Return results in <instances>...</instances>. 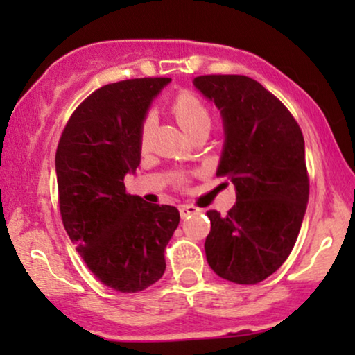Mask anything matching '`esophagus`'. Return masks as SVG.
Segmentation results:
<instances>
[{
    "instance_id": "1",
    "label": "esophagus",
    "mask_w": 355,
    "mask_h": 355,
    "mask_svg": "<svg viewBox=\"0 0 355 355\" xmlns=\"http://www.w3.org/2000/svg\"><path fill=\"white\" fill-rule=\"evenodd\" d=\"M198 211V208L196 205H192V203H182V205H179V213H181V216H187V215H192V213Z\"/></svg>"
}]
</instances>
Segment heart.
Segmentation results:
<instances>
[{
	"label": "heart",
	"mask_w": 355,
	"mask_h": 355,
	"mask_svg": "<svg viewBox=\"0 0 355 355\" xmlns=\"http://www.w3.org/2000/svg\"><path fill=\"white\" fill-rule=\"evenodd\" d=\"M174 119L178 121V124L181 125L182 130L189 135L196 134L198 129L202 128H210V111H208L207 105L203 103V100L197 94H193L192 90H181L174 95L169 106ZM150 129H152V116H145L140 125V145L145 147L148 142ZM178 184L184 186L186 184V178L178 176Z\"/></svg>",
	"instance_id": "obj_1"
}]
</instances>
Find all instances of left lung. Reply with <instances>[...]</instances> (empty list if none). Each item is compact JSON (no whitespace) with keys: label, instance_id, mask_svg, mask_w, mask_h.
Here are the masks:
<instances>
[{"label":"left lung","instance_id":"left-lung-1","mask_svg":"<svg viewBox=\"0 0 355 355\" xmlns=\"http://www.w3.org/2000/svg\"><path fill=\"white\" fill-rule=\"evenodd\" d=\"M193 85L215 101L225 124L216 176L236 186L226 215L208 210V265L223 279L257 284L273 275L297 241L309 202L304 135L289 110L247 76H198Z\"/></svg>","mask_w":355,"mask_h":355}]
</instances>
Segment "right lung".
<instances>
[{"label": "right lung", "instance_id": "right-lung-1", "mask_svg": "<svg viewBox=\"0 0 355 355\" xmlns=\"http://www.w3.org/2000/svg\"><path fill=\"white\" fill-rule=\"evenodd\" d=\"M168 77L114 82L71 114L56 150L62 225L89 270L108 288L139 293L162 278L164 249L179 225L176 207L125 192L140 164V125Z\"/></svg>", "mask_w": 355, "mask_h": 355}]
</instances>
